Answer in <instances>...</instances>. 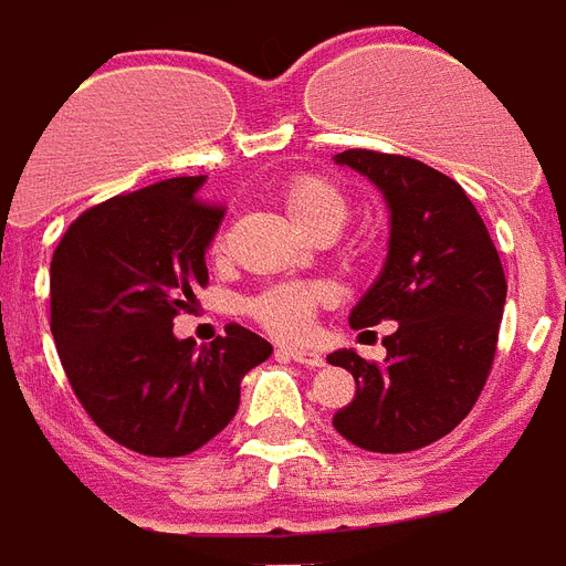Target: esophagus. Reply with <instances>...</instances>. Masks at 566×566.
I'll use <instances>...</instances> for the list:
<instances>
[{
  "label": "esophagus",
  "instance_id": "34e87169",
  "mask_svg": "<svg viewBox=\"0 0 566 566\" xmlns=\"http://www.w3.org/2000/svg\"><path fill=\"white\" fill-rule=\"evenodd\" d=\"M282 358L302 364V367H323V355L317 349H302V346H279Z\"/></svg>",
  "mask_w": 566,
  "mask_h": 566
}]
</instances>
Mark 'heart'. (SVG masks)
<instances>
[{
  "label": "heart",
  "mask_w": 566,
  "mask_h": 566,
  "mask_svg": "<svg viewBox=\"0 0 566 566\" xmlns=\"http://www.w3.org/2000/svg\"><path fill=\"white\" fill-rule=\"evenodd\" d=\"M284 211L308 234L337 231L346 220V196L323 176H293L282 188ZM319 302V291L311 284H273L247 302L249 317L266 332L282 337H300L311 323V311Z\"/></svg>",
  "instance_id": "b5f03b06"
}]
</instances>
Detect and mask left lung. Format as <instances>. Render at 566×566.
<instances>
[{
	"label": "left lung",
	"instance_id": "left-lung-1",
	"mask_svg": "<svg viewBox=\"0 0 566 566\" xmlns=\"http://www.w3.org/2000/svg\"><path fill=\"white\" fill-rule=\"evenodd\" d=\"M353 167L381 190L390 211L387 261L349 314V326L394 319L385 364L337 349L328 364L355 376V399L335 429L370 452H413L464 420L491 376L505 273L488 226L464 188L405 155L346 149Z\"/></svg>",
	"mask_w": 566,
	"mask_h": 566
}]
</instances>
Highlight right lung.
<instances>
[{"label":"right lung","instance_id":"obj_1","mask_svg":"<svg viewBox=\"0 0 566 566\" xmlns=\"http://www.w3.org/2000/svg\"><path fill=\"white\" fill-rule=\"evenodd\" d=\"M202 185L179 176L93 205L49 266V326L73 394L140 455H190L217 438L238 413L243 376L273 355L238 323L202 349L172 335L176 314L208 284L205 249L222 220Z\"/></svg>","mask_w":566,"mask_h":566}]
</instances>
